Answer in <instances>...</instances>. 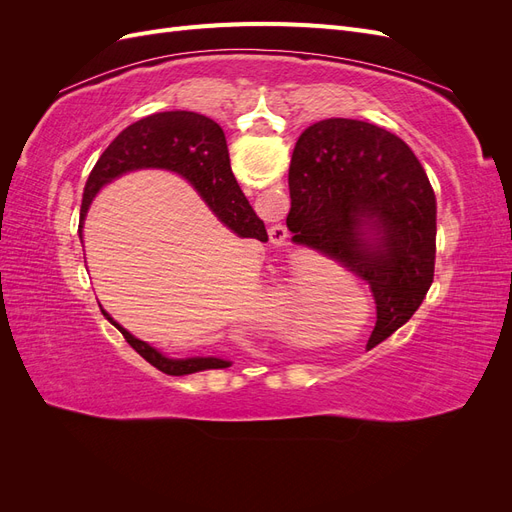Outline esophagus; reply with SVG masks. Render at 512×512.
<instances>
[{
	"instance_id": "34e87169",
	"label": "esophagus",
	"mask_w": 512,
	"mask_h": 512,
	"mask_svg": "<svg viewBox=\"0 0 512 512\" xmlns=\"http://www.w3.org/2000/svg\"><path fill=\"white\" fill-rule=\"evenodd\" d=\"M269 237H271V243L273 245H286V239H288V230L282 226V224H275V226H271V230H269Z\"/></svg>"
}]
</instances>
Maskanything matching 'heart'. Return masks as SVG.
I'll return each instance as SVG.
<instances>
[{
  "label": "heart",
  "instance_id": "obj_1",
  "mask_svg": "<svg viewBox=\"0 0 512 512\" xmlns=\"http://www.w3.org/2000/svg\"><path fill=\"white\" fill-rule=\"evenodd\" d=\"M312 282H292L286 286L280 297L284 303V314H286V324L290 327L292 333L303 335L307 331V307L312 303Z\"/></svg>",
  "mask_w": 512,
  "mask_h": 512
}]
</instances>
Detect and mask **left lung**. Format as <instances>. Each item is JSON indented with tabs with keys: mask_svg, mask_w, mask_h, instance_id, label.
Wrapping results in <instances>:
<instances>
[{
	"mask_svg": "<svg viewBox=\"0 0 512 512\" xmlns=\"http://www.w3.org/2000/svg\"><path fill=\"white\" fill-rule=\"evenodd\" d=\"M292 241L369 284L374 348L421 307L436 267V194L399 136L356 119L309 126L288 170Z\"/></svg>",
	"mask_w": 512,
	"mask_h": 512,
	"instance_id": "1",
	"label": "left lung"
}]
</instances>
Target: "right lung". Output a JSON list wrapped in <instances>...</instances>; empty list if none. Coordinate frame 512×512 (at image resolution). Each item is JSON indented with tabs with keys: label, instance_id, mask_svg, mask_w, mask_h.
Wrapping results in <instances>:
<instances>
[{
	"label": "right lung",
	"instance_id": "1",
	"mask_svg": "<svg viewBox=\"0 0 512 512\" xmlns=\"http://www.w3.org/2000/svg\"><path fill=\"white\" fill-rule=\"evenodd\" d=\"M141 168H162L188 179L192 188L215 213V218L224 222L230 230H235L239 237L267 241L265 224L254 213L252 205L247 203L230 170L224 130L213 119L190 111H168L138 119L104 149L85 183L81 228L91 200L96 198L104 185ZM102 314L106 320H111V324H115L121 335L126 337V342L147 363L168 376H185L203 369L230 367V361L220 359V356L168 359L160 350L123 329L119 322L111 318V314H106V309H102Z\"/></svg>",
	"mask_w": 512,
	"mask_h": 512
}]
</instances>
